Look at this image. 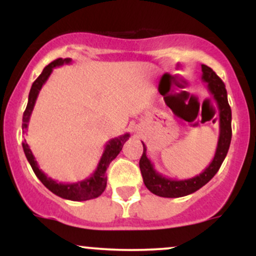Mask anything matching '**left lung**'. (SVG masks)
<instances>
[{
	"label": "left lung",
	"mask_w": 256,
	"mask_h": 256,
	"mask_svg": "<svg viewBox=\"0 0 256 256\" xmlns=\"http://www.w3.org/2000/svg\"><path fill=\"white\" fill-rule=\"evenodd\" d=\"M202 68V82L207 83V89L213 96L214 101L216 102L219 110V138L218 144H216V154L212 162L206 167L204 172L198 176L189 179H172L167 178L158 173L154 168V165L148 156H146V146L143 144V154L140 160V168L142 173L143 182H144L146 189L155 195L161 198H183V196L190 195V194L198 192L204 185L212 179L216 173L219 171L222 161L226 158L228 148L231 143V108L228 102V92H226L225 84L216 72L210 67L201 64Z\"/></svg>",
	"instance_id": "1"
}]
</instances>
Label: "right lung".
I'll list each match as a JSON object with an SVG mask.
<instances>
[{
	"label": "right lung",
	"instance_id": "obj_1",
	"mask_svg": "<svg viewBox=\"0 0 256 256\" xmlns=\"http://www.w3.org/2000/svg\"><path fill=\"white\" fill-rule=\"evenodd\" d=\"M71 58H56L52 62H50L48 66L44 67L43 72L40 73V77L32 84L30 94H28V102L26 106V110L24 112V116H22V132L26 134L28 131V122H30V116L34 110V104H36V100L38 98V94H40V89L46 82L48 80L49 76L52 74V70L55 67L62 66V64H71ZM130 137V134H124L122 136L112 138L107 142V144L104 146V150L102 152V156L100 158V162L98 167H96L95 172L90 176L89 178L84 179V180L77 182V183H58L54 179L46 177V174L42 170H40L38 164L34 158V154H32L30 146L26 143V140L22 142V149H24L25 156L28 158V161L30 162V165L34 170V174L37 176V178L42 182L44 186L46 189H49L52 194L60 196L64 200H71V201H86V200L96 198L104 192L106 186H107V176H106V171H107L108 166L112 161L114 160L120 152H122V146L126 140Z\"/></svg>",
	"mask_w": 256,
	"mask_h": 256
}]
</instances>
